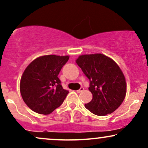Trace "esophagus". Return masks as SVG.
I'll return each mask as SVG.
<instances>
[{
  "instance_id": "1",
  "label": "esophagus",
  "mask_w": 148,
  "mask_h": 148,
  "mask_svg": "<svg viewBox=\"0 0 148 148\" xmlns=\"http://www.w3.org/2000/svg\"><path fill=\"white\" fill-rule=\"evenodd\" d=\"M84 88H81L79 90H78L76 91V92H81L84 91Z\"/></svg>"
}]
</instances>
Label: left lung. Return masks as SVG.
Here are the masks:
<instances>
[{"instance_id": "left-lung-1", "label": "left lung", "mask_w": 148, "mask_h": 148, "mask_svg": "<svg viewBox=\"0 0 148 148\" xmlns=\"http://www.w3.org/2000/svg\"><path fill=\"white\" fill-rule=\"evenodd\" d=\"M90 81L92 99L85 107L97 115L113 113L125 99L127 85L123 72L114 60L101 53L80 56L76 60Z\"/></svg>"}]
</instances>
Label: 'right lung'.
Segmentation results:
<instances>
[{
    "label": "right lung",
    "instance_id": "obj_1",
    "mask_svg": "<svg viewBox=\"0 0 148 148\" xmlns=\"http://www.w3.org/2000/svg\"><path fill=\"white\" fill-rule=\"evenodd\" d=\"M69 58L68 56H44L34 60L25 69L20 92L32 111L47 115L63 103L69 91L62 88L58 76Z\"/></svg>",
    "mask_w": 148,
    "mask_h": 148
}]
</instances>
